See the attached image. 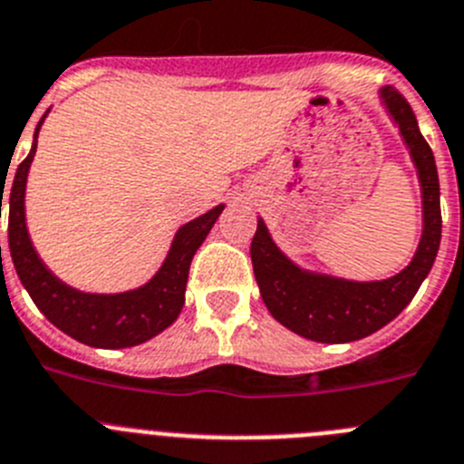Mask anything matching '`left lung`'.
Instances as JSON below:
<instances>
[{
    "instance_id": "left-lung-1",
    "label": "left lung",
    "mask_w": 464,
    "mask_h": 464,
    "mask_svg": "<svg viewBox=\"0 0 464 464\" xmlns=\"http://www.w3.org/2000/svg\"><path fill=\"white\" fill-rule=\"evenodd\" d=\"M380 103L398 126L420 186L423 229L410 265L384 280H350L304 269L276 246L262 218L250 244L255 280L274 320L315 343H352L396 320L430 274L440 250V177L430 144L396 89L382 87Z\"/></svg>"
}]
</instances>
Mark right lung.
<instances>
[{"instance_id": "add662e5", "label": "right lung", "mask_w": 464, "mask_h": 464, "mask_svg": "<svg viewBox=\"0 0 464 464\" xmlns=\"http://www.w3.org/2000/svg\"><path fill=\"white\" fill-rule=\"evenodd\" d=\"M48 112L41 117L34 130L32 151L15 169L11 195H8V248H11L13 266L18 271L20 283L24 285L36 308L59 331L78 343L101 347V350H121V347L147 343L179 317L186 301V283H188V269L195 250L207 239L216 218L223 214L225 204H218L207 214L181 225L169 244L160 269L135 290L114 292V295L75 290L59 280L38 257L29 239L27 220H24L27 174L36 154L38 130L44 126ZM0 199H4V193Z\"/></svg>"}]
</instances>
